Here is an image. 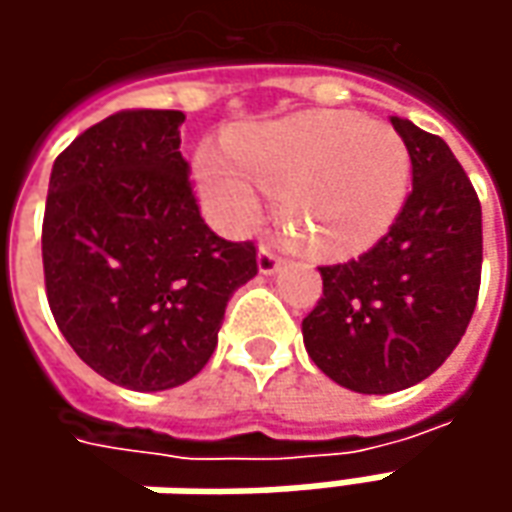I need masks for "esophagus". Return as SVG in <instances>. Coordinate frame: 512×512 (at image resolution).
<instances>
[{"label":"esophagus","mask_w":512,"mask_h":512,"mask_svg":"<svg viewBox=\"0 0 512 512\" xmlns=\"http://www.w3.org/2000/svg\"><path fill=\"white\" fill-rule=\"evenodd\" d=\"M282 267V253L276 250V245L259 247V270L262 273H276Z\"/></svg>","instance_id":"34e87169"}]
</instances>
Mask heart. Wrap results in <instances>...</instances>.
<instances>
[{"label":"heart","instance_id":"b5f03b06","mask_svg":"<svg viewBox=\"0 0 512 512\" xmlns=\"http://www.w3.org/2000/svg\"><path fill=\"white\" fill-rule=\"evenodd\" d=\"M236 160L205 148L196 179L207 205L227 225L253 219L259 196L250 182L282 193L293 233L307 245L344 253L370 245L402 210L410 185V156L402 136L356 113L322 110L239 133Z\"/></svg>","mask_w":512,"mask_h":512}]
</instances>
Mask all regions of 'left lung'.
<instances>
[{
  "label": "left lung",
  "mask_w": 512,
  "mask_h": 512,
  "mask_svg": "<svg viewBox=\"0 0 512 512\" xmlns=\"http://www.w3.org/2000/svg\"><path fill=\"white\" fill-rule=\"evenodd\" d=\"M413 165L396 222L359 259L322 265L302 322L316 367L356 393L427 379L462 342L482 285V202L442 136L390 116Z\"/></svg>",
  "instance_id": "left-lung-1"
}]
</instances>
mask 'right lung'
I'll list each match as a JSON object with an SVG mask.
<instances>
[{
    "label": "right lung",
    "instance_id": "add662e5",
    "mask_svg": "<svg viewBox=\"0 0 512 512\" xmlns=\"http://www.w3.org/2000/svg\"><path fill=\"white\" fill-rule=\"evenodd\" d=\"M182 122V110H119L50 170V313L82 362L130 390L193 379L216 350L227 299L259 273L253 242L205 225L179 150Z\"/></svg>",
    "mask_w": 512,
    "mask_h": 512
}]
</instances>
